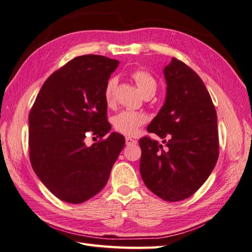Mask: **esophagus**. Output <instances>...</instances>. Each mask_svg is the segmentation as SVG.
<instances>
[{
  "mask_svg": "<svg viewBox=\"0 0 252 252\" xmlns=\"http://www.w3.org/2000/svg\"><path fill=\"white\" fill-rule=\"evenodd\" d=\"M125 141H126V145H131V144L137 143V141L135 140V139H132V138H130V137H126Z\"/></svg>",
  "mask_w": 252,
  "mask_h": 252,
  "instance_id": "obj_1",
  "label": "esophagus"
}]
</instances>
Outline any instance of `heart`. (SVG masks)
Masks as SVG:
<instances>
[{"instance_id":"obj_1","label":"heart","mask_w":252,"mask_h":252,"mask_svg":"<svg viewBox=\"0 0 252 252\" xmlns=\"http://www.w3.org/2000/svg\"><path fill=\"white\" fill-rule=\"evenodd\" d=\"M131 76L135 80L139 91L141 92L144 97L148 96V94H152L153 96L156 91V87H158V82H156L155 77L149 71L138 69L132 72ZM116 84L117 81L115 77H111L107 84H105L103 97L104 101L109 105L114 101ZM147 115L141 113V112L122 111L113 117V126L117 131L127 136H132L138 131L139 128L147 123Z\"/></svg>"}]
</instances>
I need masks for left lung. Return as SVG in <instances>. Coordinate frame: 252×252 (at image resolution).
Instances as JSON below:
<instances>
[{
  "mask_svg": "<svg viewBox=\"0 0 252 252\" xmlns=\"http://www.w3.org/2000/svg\"><path fill=\"white\" fill-rule=\"evenodd\" d=\"M164 74L166 101L148 131L166 144L148 136L139 140L140 173L151 192L166 202H179L192 196L215 168L219 158L217 112L202 79L181 60L172 58Z\"/></svg>",
  "mask_w": 252,
  "mask_h": 252,
  "instance_id": "left-lung-1",
  "label": "left lung"
}]
</instances>
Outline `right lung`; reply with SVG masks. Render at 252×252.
Instances as JSON below:
<instances>
[{
  "mask_svg": "<svg viewBox=\"0 0 252 252\" xmlns=\"http://www.w3.org/2000/svg\"><path fill=\"white\" fill-rule=\"evenodd\" d=\"M119 61L75 57L43 84L29 114L32 168L56 197L82 204L104 188L125 138L110 131L104 87ZM87 135L98 143L85 144Z\"/></svg>",
  "mask_w": 252,
  "mask_h": 252,
  "instance_id": "right-lung-1",
  "label": "right lung"
}]
</instances>
